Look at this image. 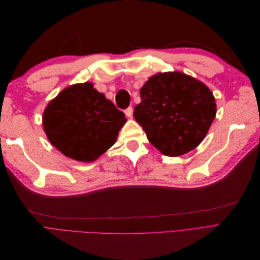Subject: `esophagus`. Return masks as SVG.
<instances>
[{
  "instance_id": "34e87169",
  "label": "esophagus",
  "mask_w": 260,
  "mask_h": 260,
  "mask_svg": "<svg viewBox=\"0 0 260 260\" xmlns=\"http://www.w3.org/2000/svg\"><path fill=\"white\" fill-rule=\"evenodd\" d=\"M132 113H133L132 107H128L127 109H124V114H125V116H127L128 118L132 117Z\"/></svg>"
}]
</instances>
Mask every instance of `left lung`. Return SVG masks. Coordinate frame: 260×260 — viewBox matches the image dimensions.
Returning <instances> with one entry per match:
<instances>
[{"mask_svg":"<svg viewBox=\"0 0 260 260\" xmlns=\"http://www.w3.org/2000/svg\"><path fill=\"white\" fill-rule=\"evenodd\" d=\"M136 120L158 151L186 154L206 137L216 116L215 98L207 86L182 73L151 77L140 91Z\"/></svg>","mask_w":260,"mask_h":260,"instance_id":"obj_1","label":"left lung"}]
</instances>
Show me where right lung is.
Returning <instances> with one entry per match:
<instances>
[{"label": "right lung", "mask_w": 260, "mask_h": 260, "mask_svg": "<svg viewBox=\"0 0 260 260\" xmlns=\"http://www.w3.org/2000/svg\"><path fill=\"white\" fill-rule=\"evenodd\" d=\"M127 119L90 82L61 91L43 113V128L50 142L62 154L93 161L111 147Z\"/></svg>", "instance_id": "1"}]
</instances>
